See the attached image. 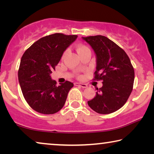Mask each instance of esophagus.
Wrapping results in <instances>:
<instances>
[{
	"instance_id": "esophagus-1",
	"label": "esophagus",
	"mask_w": 154,
	"mask_h": 154,
	"mask_svg": "<svg viewBox=\"0 0 154 154\" xmlns=\"http://www.w3.org/2000/svg\"><path fill=\"white\" fill-rule=\"evenodd\" d=\"M75 85H76V86H81L83 88H86L88 87V85L87 84H85V83H74Z\"/></svg>"
}]
</instances>
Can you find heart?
Returning a JSON list of instances; mask_svg holds the SVG:
<instances>
[{
    "label": "heart",
    "instance_id": "1",
    "mask_svg": "<svg viewBox=\"0 0 154 154\" xmlns=\"http://www.w3.org/2000/svg\"><path fill=\"white\" fill-rule=\"evenodd\" d=\"M88 49H90L89 48H88V47H87L85 45H83V44H79V45H78L77 47V51L79 54L82 53V52H83V51L88 50Z\"/></svg>",
    "mask_w": 154,
    "mask_h": 154
}]
</instances>
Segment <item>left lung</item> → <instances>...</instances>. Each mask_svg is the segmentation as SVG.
<instances>
[{
  "label": "left lung",
  "mask_w": 154,
  "mask_h": 154,
  "mask_svg": "<svg viewBox=\"0 0 154 154\" xmlns=\"http://www.w3.org/2000/svg\"><path fill=\"white\" fill-rule=\"evenodd\" d=\"M96 56L94 80L103 81L96 96L88 101L90 107L100 114L113 113L124 105L133 88L134 71L123 49L102 35L82 37Z\"/></svg>",
  "instance_id": "8db88e82"
}]
</instances>
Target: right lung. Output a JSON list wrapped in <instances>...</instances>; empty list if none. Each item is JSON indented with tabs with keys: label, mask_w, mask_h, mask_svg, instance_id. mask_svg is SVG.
Returning a JSON list of instances; mask_svg holds the SVG:
<instances>
[{
	"label": "right lung",
	"mask_w": 154,
	"mask_h": 154,
	"mask_svg": "<svg viewBox=\"0 0 154 154\" xmlns=\"http://www.w3.org/2000/svg\"><path fill=\"white\" fill-rule=\"evenodd\" d=\"M77 35L55 33L41 38L26 49L21 58L18 79L26 101L34 110L54 114L63 107L73 83L66 81L56 85L50 74L64 51Z\"/></svg>",
	"instance_id": "1"
}]
</instances>
